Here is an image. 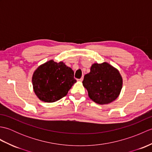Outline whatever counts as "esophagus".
<instances>
[{"label": "esophagus", "mask_w": 152, "mask_h": 152, "mask_svg": "<svg viewBox=\"0 0 152 152\" xmlns=\"http://www.w3.org/2000/svg\"><path fill=\"white\" fill-rule=\"evenodd\" d=\"M83 77H82V78H80V79H78V81H80V82H82V80H83Z\"/></svg>", "instance_id": "obj_1"}]
</instances>
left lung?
<instances>
[{
    "mask_svg": "<svg viewBox=\"0 0 152 152\" xmlns=\"http://www.w3.org/2000/svg\"><path fill=\"white\" fill-rule=\"evenodd\" d=\"M82 83L93 101L106 104L118 97L123 80L118 70L104 62L93 64L90 72L84 76Z\"/></svg>",
    "mask_w": 152,
    "mask_h": 152,
    "instance_id": "obj_1",
    "label": "left lung"
}]
</instances>
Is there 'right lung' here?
Returning a JSON list of instances; mask_svg holds the SVG:
<instances>
[{"label":"right lung","mask_w":152,"mask_h":152,"mask_svg":"<svg viewBox=\"0 0 152 152\" xmlns=\"http://www.w3.org/2000/svg\"><path fill=\"white\" fill-rule=\"evenodd\" d=\"M35 94L41 101L53 102L66 96L76 80L74 71L63 62L50 60L37 68L32 78Z\"/></svg>","instance_id":"add662e5"}]
</instances>
